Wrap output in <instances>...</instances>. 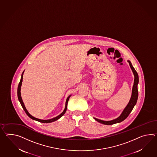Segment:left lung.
Masks as SVG:
<instances>
[{
    "instance_id": "8db88e82",
    "label": "left lung",
    "mask_w": 157,
    "mask_h": 157,
    "mask_svg": "<svg viewBox=\"0 0 157 157\" xmlns=\"http://www.w3.org/2000/svg\"><path fill=\"white\" fill-rule=\"evenodd\" d=\"M128 62L129 63V66H130L131 69L132 70L134 76H135L134 83H133V86L132 92V96H131V99L129 100V102H128V105H127V106L125 107V109H124L123 112H122L121 115H120L118 118L112 120L110 121H104L100 120V119L94 118V119L99 123H101L102 124H104L105 125H112V124H115V123L122 122L128 117V116L129 115L130 113L132 112L135 105H136L137 101V98H138L137 84L139 83V76H138V74L137 73V71L132 65L131 63L129 61V60H128Z\"/></svg>"
}]
</instances>
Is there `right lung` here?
<instances>
[{
  "mask_svg": "<svg viewBox=\"0 0 157 157\" xmlns=\"http://www.w3.org/2000/svg\"><path fill=\"white\" fill-rule=\"evenodd\" d=\"M24 71H23V73H22V75H21V80H20V83L18 84V86L17 88V96L18 100H19V101L20 102V104H21V106H22V108L24 109V111L25 112V113H26V114H27V115H28V116L30 118H32V119H33V120H35V121H38V122H41V123H51V122L56 121H57V119H59L63 115H64V114L65 113L66 110H67V102H68V101H69V98H70V96H69L67 98V100H66V105H65V108L64 109L63 112L61 114H59V116L56 117L54 118L51 119H48V120H41V119H39L36 118L34 117H33L32 115H30V114L29 113V112H28V110H26V109L25 108L24 104V102H23V101H22V98H21V92H20V91H21V84H22V78H23V74H24Z\"/></svg>",
  "mask_w": 157,
  "mask_h": 157,
  "instance_id": "obj_1",
  "label": "right lung"
}]
</instances>
